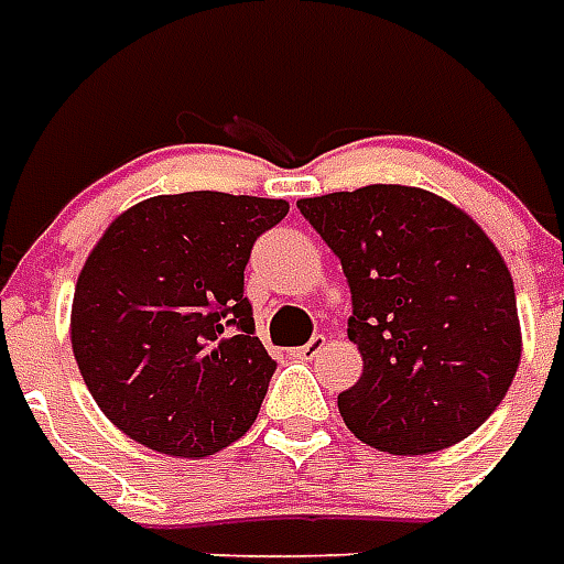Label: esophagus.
<instances>
[{
    "instance_id": "34e87169",
    "label": "esophagus",
    "mask_w": 564,
    "mask_h": 564,
    "mask_svg": "<svg viewBox=\"0 0 564 564\" xmlns=\"http://www.w3.org/2000/svg\"><path fill=\"white\" fill-rule=\"evenodd\" d=\"M323 347H326V338H311V341L307 344H302V347H295L293 350V356L295 359H314V356H319L323 354Z\"/></svg>"
}]
</instances>
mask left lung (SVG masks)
Here are the masks:
<instances>
[{
    "mask_svg": "<svg viewBox=\"0 0 564 564\" xmlns=\"http://www.w3.org/2000/svg\"><path fill=\"white\" fill-rule=\"evenodd\" d=\"M341 259L362 378L338 395L347 429L395 456L453 447L489 420L520 368L505 257L477 223L420 186L299 198Z\"/></svg>",
    "mask_w": 564,
    "mask_h": 564,
    "instance_id": "8db88e82",
    "label": "left lung"
}]
</instances>
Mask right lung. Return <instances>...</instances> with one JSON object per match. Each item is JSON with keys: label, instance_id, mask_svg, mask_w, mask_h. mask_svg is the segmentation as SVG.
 Returning <instances> with one entry per match:
<instances>
[{"label": "right lung", "instance_id": "obj_1", "mask_svg": "<svg viewBox=\"0 0 564 564\" xmlns=\"http://www.w3.org/2000/svg\"><path fill=\"white\" fill-rule=\"evenodd\" d=\"M286 210L214 189L153 196L96 241L75 283L72 350L123 435L202 459L253 425L274 359L253 332L245 265Z\"/></svg>", "mask_w": 564, "mask_h": 564}]
</instances>
